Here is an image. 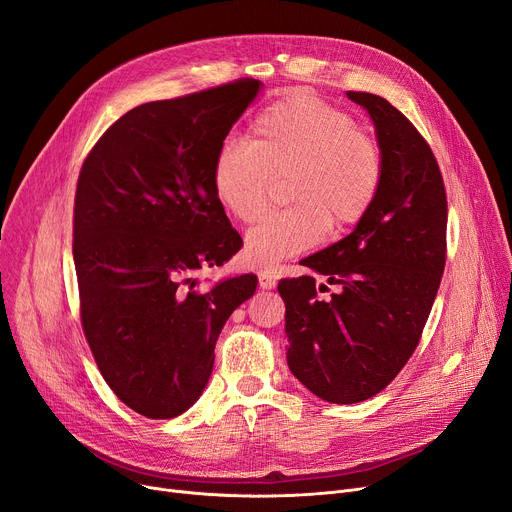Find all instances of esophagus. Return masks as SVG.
Listing matches in <instances>:
<instances>
[{
    "label": "esophagus",
    "instance_id": "1",
    "mask_svg": "<svg viewBox=\"0 0 512 512\" xmlns=\"http://www.w3.org/2000/svg\"><path fill=\"white\" fill-rule=\"evenodd\" d=\"M259 286L261 290H272L276 286V272L274 270H267V267H263V270H259Z\"/></svg>",
    "mask_w": 512,
    "mask_h": 512
}]
</instances>
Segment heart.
Listing matches in <instances>:
<instances>
[{
	"label": "heart",
	"instance_id": "obj_1",
	"mask_svg": "<svg viewBox=\"0 0 512 512\" xmlns=\"http://www.w3.org/2000/svg\"><path fill=\"white\" fill-rule=\"evenodd\" d=\"M292 207L267 215L245 238V257L259 267L319 245L365 218L380 193V147L357 122L305 93H294L259 114L251 143L226 139L211 166L213 193L236 222L263 213L272 180L286 178Z\"/></svg>",
	"mask_w": 512,
	"mask_h": 512
}]
</instances>
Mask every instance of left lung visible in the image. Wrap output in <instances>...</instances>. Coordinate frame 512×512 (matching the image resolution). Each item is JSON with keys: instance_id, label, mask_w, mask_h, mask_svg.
Wrapping results in <instances>:
<instances>
[{"instance_id": "obj_1", "label": "left lung", "mask_w": 512, "mask_h": 512, "mask_svg": "<svg viewBox=\"0 0 512 512\" xmlns=\"http://www.w3.org/2000/svg\"><path fill=\"white\" fill-rule=\"evenodd\" d=\"M346 97L373 122L380 193L351 234L301 261L313 276L278 284L288 367L334 405L382 392L413 355L440 288L448 222L438 161L417 128L380 95ZM326 283L339 290L321 302Z\"/></svg>"}]
</instances>
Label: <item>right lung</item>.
I'll use <instances>...</instances> for the list:
<instances>
[{
	"mask_svg": "<svg viewBox=\"0 0 512 512\" xmlns=\"http://www.w3.org/2000/svg\"><path fill=\"white\" fill-rule=\"evenodd\" d=\"M261 87L245 78L134 107L80 170L74 267L83 330L107 386L149 419L195 405L224 324L257 288V276L240 274L195 290V274L242 247L215 199L211 166Z\"/></svg>",
	"mask_w": 512,
	"mask_h": 512,
	"instance_id": "obj_1",
	"label": "right lung"
}]
</instances>
